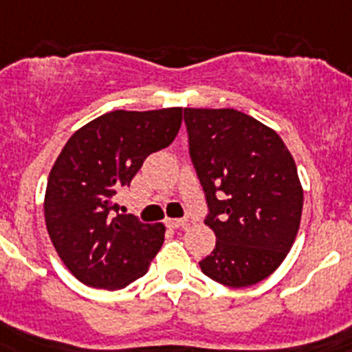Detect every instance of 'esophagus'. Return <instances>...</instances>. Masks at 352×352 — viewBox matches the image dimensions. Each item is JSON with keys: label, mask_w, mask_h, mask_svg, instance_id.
Segmentation results:
<instances>
[{"label": "esophagus", "mask_w": 352, "mask_h": 352, "mask_svg": "<svg viewBox=\"0 0 352 352\" xmlns=\"http://www.w3.org/2000/svg\"><path fill=\"white\" fill-rule=\"evenodd\" d=\"M165 225L173 228V230H183L185 226H187V219H167Z\"/></svg>", "instance_id": "1"}]
</instances>
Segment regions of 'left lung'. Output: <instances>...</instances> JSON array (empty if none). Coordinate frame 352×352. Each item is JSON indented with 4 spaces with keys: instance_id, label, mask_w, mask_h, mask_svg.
<instances>
[{
    "instance_id": "left-lung-1",
    "label": "left lung",
    "mask_w": 352,
    "mask_h": 352,
    "mask_svg": "<svg viewBox=\"0 0 352 352\" xmlns=\"http://www.w3.org/2000/svg\"><path fill=\"white\" fill-rule=\"evenodd\" d=\"M183 118L207 197L205 225L216 234L199 268L230 287L261 283L286 259L300 226L295 160L274 129L246 113L185 107Z\"/></svg>"
}]
</instances>
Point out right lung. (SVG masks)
<instances>
[{
	"mask_svg": "<svg viewBox=\"0 0 352 352\" xmlns=\"http://www.w3.org/2000/svg\"><path fill=\"white\" fill-rule=\"evenodd\" d=\"M182 107L109 111L82 126L48 176L45 221L60 261L86 286L122 289L142 275L164 245L162 223L118 214L115 194L156 151L173 144Z\"/></svg>",
	"mask_w": 352,
	"mask_h": 352,
	"instance_id": "add662e5",
	"label": "right lung"
}]
</instances>
